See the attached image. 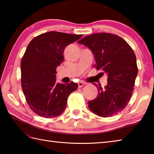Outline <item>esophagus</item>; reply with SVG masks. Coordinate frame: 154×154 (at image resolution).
I'll list each match as a JSON object with an SVG mask.
<instances>
[{
    "label": "esophagus",
    "instance_id": "34e87169",
    "mask_svg": "<svg viewBox=\"0 0 154 154\" xmlns=\"http://www.w3.org/2000/svg\"><path fill=\"white\" fill-rule=\"evenodd\" d=\"M84 85H85V83H83V82H79V83H78V87H79V88L82 87Z\"/></svg>",
    "mask_w": 154,
    "mask_h": 154
}]
</instances>
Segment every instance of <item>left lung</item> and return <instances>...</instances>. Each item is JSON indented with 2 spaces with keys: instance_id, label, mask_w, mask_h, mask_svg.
I'll return each instance as SVG.
<instances>
[{
  "instance_id": "1",
  "label": "left lung",
  "mask_w": 154,
  "mask_h": 154,
  "mask_svg": "<svg viewBox=\"0 0 154 154\" xmlns=\"http://www.w3.org/2000/svg\"><path fill=\"white\" fill-rule=\"evenodd\" d=\"M78 43L92 51L96 60L94 67L108 75L107 85L103 89L99 87L97 97L88 104L89 109L102 117L121 112L132 97L138 74L132 48L121 37L109 33L87 35Z\"/></svg>"
}]
</instances>
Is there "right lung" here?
Segmentation results:
<instances>
[{
    "label": "right lung",
    "instance_id": "right-lung-1",
    "mask_svg": "<svg viewBox=\"0 0 154 154\" xmlns=\"http://www.w3.org/2000/svg\"><path fill=\"white\" fill-rule=\"evenodd\" d=\"M83 35L50 31L32 39L21 61V85L26 100L32 111L44 118L55 117L63 112L68 97L77 89L71 82H56V69L64 60L68 45Z\"/></svg>",
    "mask_w": 154,
    "mask_h": 154
}]
</instances>
